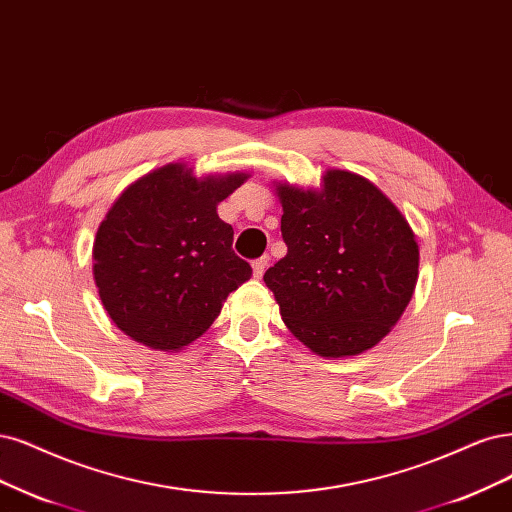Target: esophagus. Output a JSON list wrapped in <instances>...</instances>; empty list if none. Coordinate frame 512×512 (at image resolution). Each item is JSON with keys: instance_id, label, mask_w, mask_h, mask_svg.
Returning <instances> with one entry per match:
<instances>
[{"instance_id": "obj_1", "label": "esophagus", "mask_w": 512, "mask_h": 512, "mask_svg": "<svg viewBox=\"0 0 512 512\" xmlns=\"http://www.w3.org/2000/svg\"><path fill=\"white\" fill-rule=\"evenodd\" d=\"M267 264H269V256H262V258L254 260L252 271H254V277H256V279H260V277L264 275V269H267Z\"/></svg>"}]
</instances>
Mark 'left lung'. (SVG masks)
Here are the masks:
<instances>
[{"instance_id": "left-lung-1", "label": "left lung", "mask_w": 512, "mask_h": 512, "mask_svg": "<svg viewBox=\"0 0 512 512\" xmlns=\"http://www.w3.org/2000/svg\"><path fill=\"white\" fill-rule=\"evenodd\" d=\"M288 254L264 273L281 320L322 358L375 347L415 292L419 245L402 211L358 173L320 188L275 184Z\"/></svg>"}]
</instances>
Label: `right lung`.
Listing matches in <instances>:
<instances>
[{"mask_svg":"<svg viewBox=\"0 0 512 512\" xmlns=\"http://www.w3.org/2000/svg\"><path fill=\"white\" fill-rule=\"evenodd\" d=\"M248 178H197L184 163H169L114 201L93 243V277L103 309L127 337L178 351L250 279L252 267L233 252V226L216 211Z\"/></svg>","mask_w":512,"mask_h":512,"instance_id":"add662e5","label":"right lung"}]
</instances>
